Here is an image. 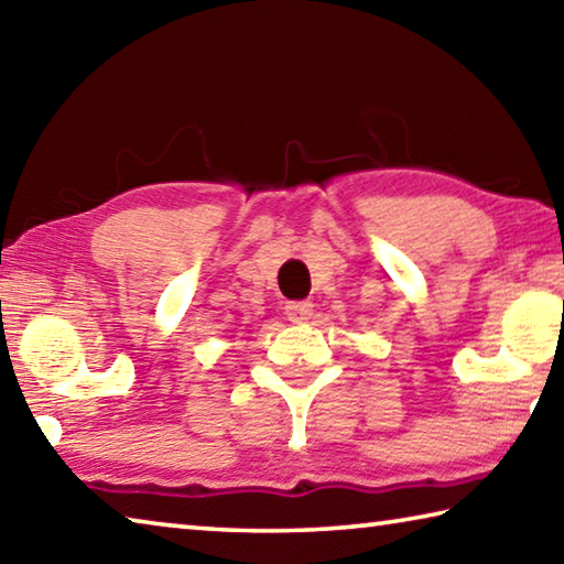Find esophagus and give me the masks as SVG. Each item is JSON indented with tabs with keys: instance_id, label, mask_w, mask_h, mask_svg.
<instances>
[{
	"instance_id": "1",
	"label": "esophagus",
	"mask_w": 564,
	"mask_h": 564,
	"mask_svg": "<svg viewBox=\"0 0 564 564\" xmlns=\"http://www.w3.org/2000/svg\"><path fill=\"white\" fill-rule=\"evenodd\" d=\"M313 316V303L311 301H289L285 303V318L291 323H305Z\"/></svg>"
}]
</instances>
